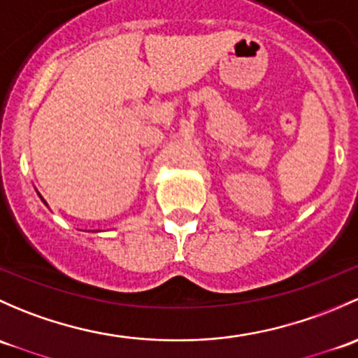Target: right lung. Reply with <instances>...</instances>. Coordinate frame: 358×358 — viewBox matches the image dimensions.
Instances as JSON below:
<instances>
[{"mask_svg": "<svg viewBox=\"0 0 358 358\" xmlns=\"http://www.w3.org/2000/svg\"><path fill=\"white\" fill-rule=\"evenodd\" d=\"M41 199H43V197H41ZM43 201H44V199H43Z\"/></svg>", "mask_w": 358, "mask_h": 358, "instance_id": "1", "label": "right lung"}]
</instances>
